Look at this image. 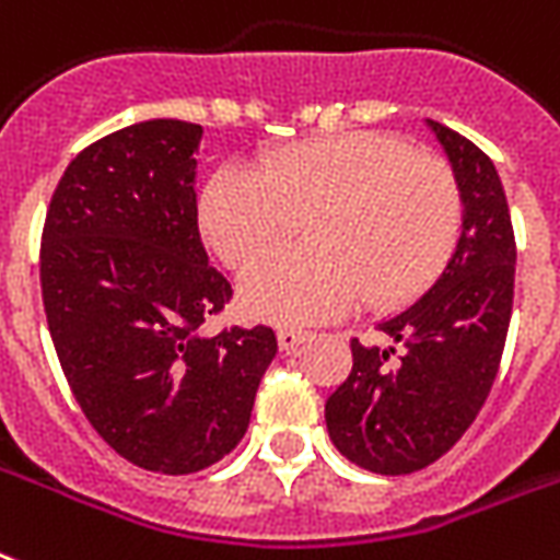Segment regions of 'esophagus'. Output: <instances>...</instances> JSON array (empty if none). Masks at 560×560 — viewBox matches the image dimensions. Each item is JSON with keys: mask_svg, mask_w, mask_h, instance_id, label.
I'll use <instances>...</instances> for the list:
<instances>
[{"mask_svg": "<svg viewBox=\"0 0 560 560\" xmlns=\"http://www.w3.org/2000/svg\"><path fill=\"white\" fill-rule=\"evenodd\" d=\"M279 349L281 352H296L305 340H308V335L305 331H296V328H279Z\"/></svg>", "mask_w": 560, "mask_h": 560, "instance_id": "1", "label": "esophagus"}]
</instances>
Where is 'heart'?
Here are the masks:
<instances>
[{
    "label": "heart",
    "instance_id": "obj_1",
    "mask_svg": "<svg viewBox=\"0 0 560 560\" xmlns=\"http://www.w3.org/2000/svg\"><path fill=\"white\" fill-rule=\"evenodd\" d=\"M460 190L441 158L382 131H347L272 152L258 173L223 166L205 185L199 225L246 270L310 223V249L277 253L243 276L252 319L311 326L366 296L396 308L429 288L460 232Z\"/></svg>",
    "mask_w": 560,
    "mask_h": 560
}]
</instances>
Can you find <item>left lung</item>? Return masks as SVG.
<instances>
[{"instance_id":"8db88e82","label":"left lung","mask_w":560,"mask_h":560,"mask_svg":"<svg viewBox=\"0 0 560 560\" xmlns=\"http://www.w3.org/2000/svg\"><path fill=\"white\" fill-rule=\"evenodd\" d=\"M460 190V237L441 279L411 308L378 323L390 347L352 340V373L326 402V429L352 464L405 476L460 441L505 349L517 243L493 161L432 122Z\"/></svg>"}]
</instances>
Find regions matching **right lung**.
Returning a JSON list of instances; mask_svg holds the SVG:
<instances>
[{"instance_id":"add662e5","label":"right lung","mask_w":560,"mask_h":560,"mask_svg":"<svg viewBox=\"0 0 560 560\" xmlns=\"http://www.w3.org/2000/svg\"><path fill=\"white\" fill-rule=\"evenodd\" d=\"M202 126L135 122L81 149L46 211L40 288L75 402L122 458L187 476L241 443L272 328L205 319L232 299L196 208Z\"/></svg>"}]
</instances>
